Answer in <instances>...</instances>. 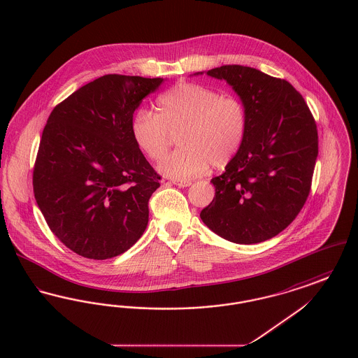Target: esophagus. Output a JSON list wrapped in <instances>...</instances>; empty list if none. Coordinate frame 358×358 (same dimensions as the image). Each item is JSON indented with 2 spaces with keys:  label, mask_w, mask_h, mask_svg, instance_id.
<instances>
[{
  "label": "esophagus",
  "mask_w": 358,
  "mask_h": 358,
  "mask_svg": "<svg viewBox=\"0 0 358 358\" xmlns=\"http://www.w3.org/2000/svg\"><path fill=\"white\" fill-rule=\"evenodd\" d=\"M171 182L180 187H187L192 184V181H187V180H173Z\"/></svg>",
  "instance_id": "esophagus-1"
}]
</instances>
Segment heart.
<instances>
[{"label": "heart", "mask_w": 358, "mask_h": 358, "mask_svg": "<svg viewBox=\"0 0 358 358\" xmlns=\"http://www.w3.org/2000/svg\"><path fill=\"white\" fill-rule=\"evenodd\" d=\"M136 148L152 161H159L171 146V134L178 136L177 152L158 166L161 173L187 180L208 171L225 168L238 155L248 129L247 107L236 96L181 82L159 95L157 114L138 110L131 120Z\"/></svg>", "instance_id": "1"}]
</instances>
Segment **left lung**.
<instances>
[{"label": "left lung", "instance_id": "left-lung-1", "mask_svg": "<svg viewBox=\"0 0 358 358\" xmlns=\"http://www.w3.org/2000/svg\"><path fill=\"white\" fill-rule=\"evenodd\" d=\"M206 73L234 87L247 107L248 129L238 155L212 178L216 193L200 217L232 243L266 241L286 229L306 203L318 157L317 123L285 79L243 66Z\"/></svg>", "mask_w": 358, "mask_h": 358}]
</instances>
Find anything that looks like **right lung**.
<instances>
[{"instance_id":"1","label":"right lung","mask_w":358,"mask_h":358,"mask_svg":"<svg viewBox=\"0 0 358 358\" xmlns=\"http://www.w3.org/2000/svg\"><path fill=\"white\" fill-rule=\"evenodd\" d=\"M162 82L108 73L52 110L34 161V199L52 234L78 255H120L146 229L161 176L136 148L130 124Z\"/></svg>"}]
</instances>
